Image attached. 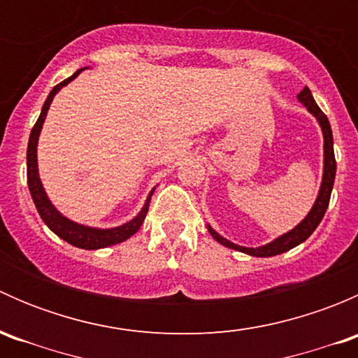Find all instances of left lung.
Instances as JSON below:
<instances>
[{
  "instance_id": "1",
  "label": "left lung",
  "mask_w": 358,
  "mask_h": 358,
  "mask_svg": "<svg viewBox=\"0 0 358 358\" xmlns=\"http://www.w3.org/2000/svg\"><path fill=\"white\" fill-rule=\"evenodd\" d=\"M298 100L306 107V109L312 112L313 115H315L317 121H319V124H320V128H322V133H324V175H322V183H320V190H319V196H317L315 204H313V208L310 209L308 215L305 216V220H303L301 223H298L294 229L289 230L287 234H284V236H280L279 239L272 241V243L265 244V246H259V248L237 246V244L227 241L225 237L220 236L218 232H215V230L208 225V230H209V234L213 236V239L218 241V243L223 244L225 248L236 249V251L246 252V255H251V256H258V258H268V256L280 255V252H286V251H289V249L298 246V244L305 243V241L312 236L313 230L319 227V223L322 222L324 215H326V209H327V206H329L331 192H333L334 176H336L333 131H331L329 119H327L326 114L319 109V106H317L315 100H313L312 92H310L306 86L303 88V92H299Z\"/></svg>"
}]
</instances>
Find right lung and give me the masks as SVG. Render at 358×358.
<instances>
[{
    "label": "right lung",
    "mask_w": 358,
    "mask_h": 358,
    "mask_svg": "<svg viewBox=\"0 0 358 358\" xmlns=\"http://www.w3.org/2000/svg\"><path fill=\"white\" fill-rule=\"evenodd\" d=\"M85 71V69H79L76 71L71 78H67L66 81L59 83L57 86H53V90L50 92L48 99L43 103L41 114H39L38 121H36L34 128H32L31 136H29V145H27V185L29 192H31L32 201H34L36 209H38L39 216H41L43 222L48 225V229L52 232H55L60 239L67 241L69 244L81 249H100L107 246H114V244L122 243V241L129 239L135 232H138V229L142 227L143 220H145L147 211H149V202L152 197L154 190H150L149 197H147L145 204H143L142 211L131 220V222L124 223L121 227H114V229H93V227H85L79 225V223L71 222L64 215H60L57 211L55 206L52 204V201L46 196L45 189H43V183L39 180L38 175V138L39 133H41L43 122H45L46 112L50 109V103H52L53 96L60 92V88L69 85L76 76H79V72Z\"/></svg>",
    "instance_id": "obj_1"
}]
</instances>
